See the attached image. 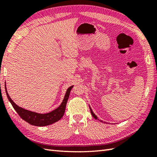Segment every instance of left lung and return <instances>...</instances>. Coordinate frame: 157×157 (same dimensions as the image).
Masks as SVG:
<instances>
[{"instance_id": "8db88e82", "label": "left lung", "mask_w": 157, "mask_h": 157, "mask_svg": "<svg viewBox=\"0 0 157 157\" xmlns=\"http://www.w3.org/2000/svg\"><path fill=\"white\" fill-rule=\"evenodd\" d=\"M90 112H91V114H92V115L93 116V117H94V119H98V117H96V115L94 114V113H93V111H92V109H91V107H90Z\"/></svg>"}]
</instances>
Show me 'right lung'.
Instances as JSON below:
<instances>
[{
  "label": "right lung",
  "mask_w": 157,
  "mask_h": 157,
  "mask_svg": "<svg viewBox=\"0 0 157 157\" xmlns=\"http://www.w3.org/2000/svg\"><path fill=\"white\" fill-rule=\"evenodd\" d=\"M73 87V86L69 87L67 90L66 92V94L65 95L64 99L62 102L59 107L56 109L55 110H53L52 111L45 113V114H40V113H37L35 112H32L28 110H25L23 109L20 106L17 105L15 103L13 102L11 98H10L9 95L8 94L7 90H6V88L5 86V91L6 96L10 102L11 103L13 107L16 111V112L18 113V115L20 116V117L23 119L24 121L28 122L29 124L35 126H46L52 124L56 121H58L59 120L61 119L63 115L65 113V107L67 105V102L68 101L69 96L71 90Z\"/></svg>",
  "instance_id": "right-lung-1"
}]
</instances>
